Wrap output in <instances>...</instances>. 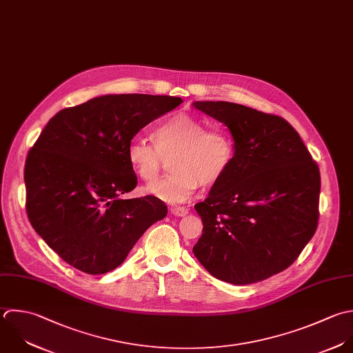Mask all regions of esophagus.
I'll return each mask as SVG.
<instances>
[{
	"label": "esophagus",
	"mask_w": 353,
	"mask_h": 353,
	"mask_svg": "<svg viewBox=\"0 0 353 353\" xmlns=\"http://www.w3.org/2000/svg\"><path fill=\"white\" fill-rule=\"evenodd\" d=\"M172 214L173 216H179V217H183V216H187L188 214V208H184V206H174L170 209Z\"/></svg>",
	"instance_id": "esophagus-1"
}]
</instances>
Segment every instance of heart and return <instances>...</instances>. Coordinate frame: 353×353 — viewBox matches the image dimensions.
<instances>
[{
  "mask_svg": "<svg viewBox=\"0 0 353 353\" xmlns=\"http://www.w3.org/2000/svg\"><path fill=\"white\" fill-rule=\"evenodd\" d=\"M151 143L133 140L126 150L132 170L145 183L158 179L163 158L173 154L168 177L150 184L147 194L168 202L180 203L205 187L220 183L234 165L236 141L223 126H210L191 114L177 112L158 122L150 133Z\"/></svg>",
  "mask_w": 353,
  "mask_h": 353,
  "instance_id": "1",
  "label": "heart"
}]
</instances>
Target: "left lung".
I'll list each match as a JSON object with an SVG mask.
<instances>
[{"label":"left lung","instance_id":"obj_1","mask_svg":"<svg viewBox=\"0 0 353 353\" xmlns=\"http://www.w3.org/2000/svg\"><path fill=\"white\" fill-rule=\"evenodd\" d=\"M225 123L236 157L209 196L195 205L203 231L192 252L217 279L249 285L289 268L319 221L321 172L282 117L230 101H195Z\"/></svg>","mask_w":353,"mask_h":353}]
</instances>
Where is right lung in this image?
I'll use <instances>...</instances> for the list:
<instances>
[{
    "label": "right lung",
    "mask_w": 353,
    "mask_h": 353,
    "mask_svg": "<svg viewBox=\"0 0 353 353\" xmlns=\"http://www.w3.org/2000/svg\"><path fill=\"white\" fill-rule=\"evenodd\" d=\"M174 96L105 94L60 110L30 148L26 212L35 232L67 264L101 275L123 263L166 205L137 185L126 150L145 125L176 108Z\"/></svg>",
    "instance_id": "add662e5"
}]
</instances>
